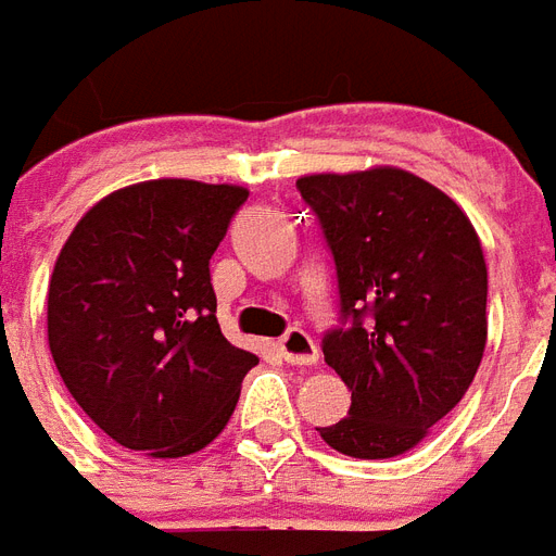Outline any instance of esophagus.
I'll return each instance as SVG.
<instances>
[{"label":"esophagus","mask_w":556,"mask_h":556,"mask_svg":"<svg viewBox=\"0 0 556 556\" xmlns=\"http://www.w3.org/2000/svg\"><path fill=\"white\" fill-rule=\"evenodd\" d=\"M279 356L291 365H315L318 362V344L312 339L309 332L300 330V327H291L282 339L277 341Z\"/></svg>","instance_id":"1"}]
</instances>
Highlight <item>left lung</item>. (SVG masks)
<instances>
[{
  "instance_id": "8db88e82",
  "label": "left lung",
  "mask_w": 556,
  "mask_h": 556,
  "mask_svg": "<svg viewBox=\"0 0 556 556\" xmlns=\"http://www.w3.org/2000/svg\"><path fill=\"white\" fill-rule=\"evenodd\" d=\"M330 250L339 324L320 351L351 389L339 454L386 459L454 409L486 348V262L463 208L425 179L377 167L298 179Z\"/></svg>"
}]
</instances>
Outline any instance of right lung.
I'll use <instances>...</instances> for the list:
<instances>
[{
  "label": "right lung",
  "mask_w": 556,
  "mask_h": 556,
  "mask_svg": "<svg viewBox=\"0 0 556 556\" xmlns=\"http://www.w3.org/2000/svg\"><path fill=\"white\" fill-rule=\"evenodd\" d=\"M247 188L152 179L100 200L49 279V351L73 401L129 451L194 454L258 356L217 324L208 262Z\"/></svg>",
  "instance_id": "1"
}]
</instances>
